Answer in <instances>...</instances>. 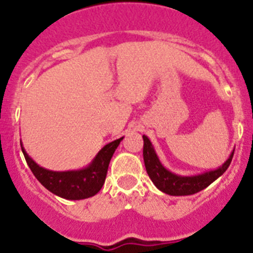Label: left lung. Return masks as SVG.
<instances>
[{"instance_id":"8db88e82","label":"left lung","mask_w":253,"mask_h":253,"mask_svg":"<svg viewBox=\"0 0 253 253\" xmlns=\"http://www.w3.org/2000/svg\"><path fill=\"white\" fill-rule=\"evenodd\" d=\"M143 140H144L143 158H144V166H146L149 178L160 191L171 196L194 195L204 190L210 184H213L229 167L234 153L233 149L228 160L215 169H210V171L196 173V175H178L163 166L157 152L154 149V146L147 135H143Z\"/></svg>"}]
</instances>
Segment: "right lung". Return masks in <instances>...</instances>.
Segmentation results:
<instances>
[{"instance_id": "1", "label": "right lung", "mask_w": 253, "mask_h": 253, "mask_svg": "<svg viewBox=\"0 0 253 253\" xmlns=\"http://www.w3.org/2000/svg\"><path fill=\"white\" fill-rule=\"evenodd\" d=\"M123 138L124 137L107 143L86 167L69 171H51L39 166L25 151L21 140L20 144L31 172L46 190L66 200H82L96 195L101 190L106 178L109 163Z\"/></svg>"}]
</instances>
